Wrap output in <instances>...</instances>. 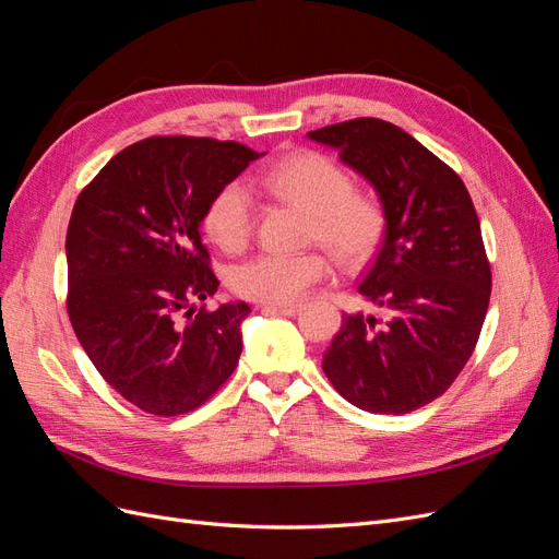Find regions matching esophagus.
Returning a JSON list of instances; mask_svg holds the SVG:
<instances>
[{"label": "esophagus", "mask_w": 559, "mask_h": 559, "mask_svg": "<svg viewBox=\"0 0 559 559\" xmlns=\"http://www.w3.org/2000/svg\"><path fill=\"white\" fill-rule=\"evenodd\" d=\"M300 310V302H286V306H263V312H280V314H296Z\"/></svg>", "instance_id": "esophagus-1"}]
</instances>
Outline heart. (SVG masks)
Instances as JSON below:
<instances>
[{"label": "heart", "mask_w": 559, "mask_h": 559, "mask_svg": "<svg viewBox=\"0 0 559 559\" xmlns=\"http://www.w3.org/2000/svg\"><path fill=\"white\" fill-rule=\"evenodd\" d=\"M259 189L312 214L310 240L324 245L337 263L359 267L376 257L384 242L389 216L382 198L354 189L345 167L319 151H298L257 175ZM202 228L228 253L247 247L253 230V202L240 181L218 186L202 212ZM331 273L321 251L257 253L230 267V289L267 306L298 300L310 286Z\"/></svg>", "instance_id": "heart-1"}]
</instances>
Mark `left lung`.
Wrapping results in <instances>:
<instances>
[{"mask_svg":"<svg viewBox=\"0 0 559 559\" xmlns=\"http://www.w3.org/2000/svg\"><path fill=\"white\" fill-rule=\"evenodd\" d=\"M376 186L389 226L359 294L386 319L345 314L324 354L335 392L368 413L405 415L445 394L476 349L492 292L464 181L408 132L352 118L308 132Z\"/></svg>","mask_w":559,"mask_h":559,"instance_id":"left-lung-1","label":"left lung"}]
</instances>
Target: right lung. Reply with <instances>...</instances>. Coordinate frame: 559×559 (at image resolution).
<instances>
[{
  "mask_svg": "<svg viewBox=\"0 0 559 559\" xmlns=\"http://www.w3.org/2000/svg\"><path fill=\"white\" fill-rule=\"evenodd\" d=\"M259 156L240 142L158 134L116 154L76 198L67 314L97 373L144 413H191L238 366L249 306L205 308L218 280L200 224L218 186Z\"/></svg>",
  "mask_w": 559,
  "mask_h": 559,
  "instance_id": "add662e5",
  "label": "right lung"
}]
</instances>
